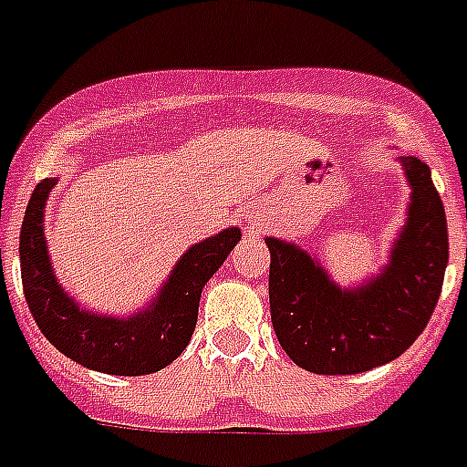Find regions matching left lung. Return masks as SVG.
<instances>
[{"label": "left lung", "instance_id": "obj_1", "mask_svg": "<svg viewBox=\"0 0 467 467\" xmlns=\"http://www.w3.org/2000/svg\"><path fill=\"white\" fill-rule=\"evenodd\" d=\"M413 187L409 223L378 280L347 292L294 244L268 237L270 318L289 358L316 375L385 366L420 337L440 301L449 230L440 192L420 159H401Z\"/></svg>", "mask_w": 467, "mask_h": 467}]
</instances>
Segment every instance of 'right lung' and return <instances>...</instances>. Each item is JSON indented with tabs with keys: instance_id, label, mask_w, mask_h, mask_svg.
<instances>
[{
	"instance_id": "1",
	"label": "right lung",
	"mask_w": 467,
	"mask_h": 467,
	"mask_svg": "<svg viewBox=\"0 0 467 467\" xmlns=\"http://www.w3.org/2000/svg\"><path fill=\"white\" fill-rule=\"evenodd\" d=\"M54 180H42L27 202L21 227V280L27 308L42 335L76 363L109 375H149L173 363L190 344L203 285L240 242L227 227L194 244L175 265L159 299L132 318H107L80 311L58 287L47 256L42 211Z\"/></svg>"
}]
</instances>
